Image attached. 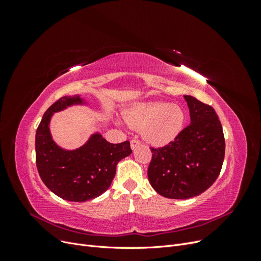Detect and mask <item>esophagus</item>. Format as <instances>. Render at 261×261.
Instances as JSON below:
<instances>
[{
	"label": "esophagus",
	"mask_w": 261,
	"mask_h": 261,
	"mask_svg": "<svg viewBox=\"0 0 261 261\" xmlns=\"http://www.w3.org/2000/svg\"><path fill=\"white\" fill-rule=\"evenodd\" d=\"M140 141L139 140H137V139H133L132 141H130V148L134 150L135 148H137L138 146H140Z\"/></svg>",
	"instance_id": "esophagus-1"
}]
</instances>
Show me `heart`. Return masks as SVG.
I'll return each mask as SVG.
<instances>
[{
	"mask_svg": "<svg viewBox=\"0 0 261 261\" xmlns=\"http://www.w3.org/2000/svg\"><path fill=\"white\" fill-rule=\"evenodd\" d=\"M186 116L179 106L165 102H146L130 108L125 121L130 127L144 129V137L154 146L172 143L184 127Z\"/></svg>",
	"mask_w": 261,
	"mask_h": 261,
	"instance_id": "1",
	"label": "heart"
}]
</instances>
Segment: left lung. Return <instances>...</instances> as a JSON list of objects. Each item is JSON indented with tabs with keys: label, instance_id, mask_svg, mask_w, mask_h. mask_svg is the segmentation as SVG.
<instances>
[{
	"label": "left lung",
	"instance_id": "1",
	"mask_svg": "<svg viewBox=\"0 0 261 261\" xmlns=\"http://www.w3.org/2000/svg\"><path fill=\"white\" fill-rule=\"evenodd\" d=\"M184 98L191 124L169 145L150 148V184L172 199H188L207 191L220 174L225 153L222 125L215 109L192 96Z\"/></svg>",
	"mask_w": 261,
	"mask_h": 261
}]
</instances>
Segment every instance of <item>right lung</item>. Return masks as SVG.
Returning <instances> with one entry per match:
<instances>
[{
	"instance_id": "right-lung-1",
	"label": "right lung",
	"mask_w": 261,
	"mask_h": 261,
	"mask_svg": "<svg viewBox=\"0 0 261 261\" xmlns=\"http://www.w3.org/2000/svg\"><path fill=\"white\" fill-rule=\"evenodd\" d=\"M84 103L81 96L62 97L46 110L36 133V164L44 185L62 199L77 202L103 194L115 176L117 163L132 153L128 140L111 144L100 133L75 150L54 143L49 128L53 113Z\"/></svg>"
}]
</instances>
